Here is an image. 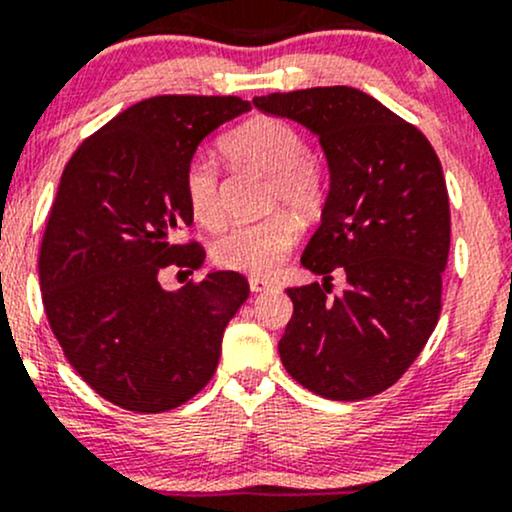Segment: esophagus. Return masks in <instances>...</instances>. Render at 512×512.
Here are the masks:
<instances>
[{
	"mask_svg": "<svg viewBox=\"0 0 512 512\" xmlns=\"http://www.w3.org/2000/svg\"><path fill=\"white\" fill-rule=\"evenodd\" d=\"M249 288H251V293H266V290L273 288V283H271V280H266V278L251 276L249 278Z\"/></svg>",
	"mask_w": 512,
	"mask_h": 512,
	"instance_id": "obj_1",
	"label": "esophagus"
}]
</instances>
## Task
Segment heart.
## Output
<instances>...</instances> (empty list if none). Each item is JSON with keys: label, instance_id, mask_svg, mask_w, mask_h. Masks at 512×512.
<instances>
[{"label": "heart", "instance_id": "obj_1", "mask_svg": "<svg viewBox=\"0 0 512 512\" xmlns=\"http://www.w3.org/2000/svg\"><path fill=\"white\" fill-rule=\"evenodd\" d=\"M222 151L234 166L271 178V207H290L302 217H315L324 207V168L307 153L305 136L293 124L276 117L249 119L224 136ZM183 185L192 217L207 229L222 227L227 210L217 163L205 153L190 158ZM293 212L280 210L261 222L234 227L214 241V263L249 276L276 273L300 236V222Z\"/></svg>", "mask_w": 512, "mask_h": 512}]
</instances>
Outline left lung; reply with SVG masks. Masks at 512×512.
<instances>
[{"mask_svg":"<svg viewBox=\"0 0 512 512\" xmlns=\"http://www.w3.org/2000/svg\"><path fill=\"white\" fill-rule=\"evenodd\" d=\"M254 107L320 136L329 166L322 224L302 266L324 283L288 288L293 317L278 342L285 371L329 400L393 386L425 349L442 310L449 195L417 126L354 87L256 97ZM347 290L331 295V271Z\"/></svg>","mask_w":512,"mask_h":512,"instance_id":"1","label":"left lung"}]
</instances>
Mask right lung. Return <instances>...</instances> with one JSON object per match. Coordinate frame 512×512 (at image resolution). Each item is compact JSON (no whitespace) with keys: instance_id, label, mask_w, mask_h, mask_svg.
Returning a JSON list of instances; mask_svg holds the SVG:
<instances>
[{"instance_id":"1","label":"right lung","mask_w":512,"mask_h":512,"mask_svg":"<svg viewBox=\"0 0 512 512\" xmlns=\"http://www.w3.org/2000/svg\"><path fill=\"white\" fill-rule=\"evenodd\" d=\"M241 97L161 95L131 104L70 156L38 256L43 307L82 381L109 403L166 412L210 383L222 334L249 298L234 271L163 290L158 271L202 266L185 168L217 126L249 112Z\"/></svg>"}]
</instances>
